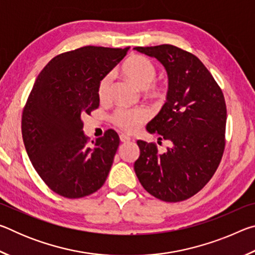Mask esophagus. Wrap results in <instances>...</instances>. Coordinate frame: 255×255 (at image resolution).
<instances>
[{
  "label": "esophagus",
  "instance_id": "esophagus-1",
  "mask_svg": "<svg viewBox=\"0 0 255 255\" xmlns=\"http://www.w3.org/2000/svg\"><path fill=\"white\" fill-rule=\"evenodd\" d=\"M120 140L123 141V143H127V141H130V137L125 135V133H120Z\"/></svg>",
  "mask_w": 255,
  "mask_h": 255
}]
</instances>
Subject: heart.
<instances>
[{
    "mask_svg": "<svg viewBox=\"0 0 255 255\" xmlns=\"http://www.w3.org/2000/svg\"><path fill=\"white\" fill-rule=\"evenodd\" d=\"M122 73L139 89H144L145 96L153 100H162L166 96L165 86L154 82L157 74L156 66L152 60L144 56L133 55L123 64ZM112 75L107 74L99 82L98 98L101 102L107 101L110 96ZM149 111L145 107H120L112 115V122L118 128L127 132H135L141 125L147 122Z\"/></svg>",
    "mask_w": 255,
    "mask_h": 255,
    "instance_id": "b5f03b06",
    "label": "heart"
}]
</instances>
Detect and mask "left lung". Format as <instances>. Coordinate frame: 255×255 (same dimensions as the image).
I'll return each mask as SVG.
<instances>
[{"label": "left lung", "mask_w": 255, "mask_h": 255, "mask_svg": "<svg viewBox=\"0 0 255 255\" xmlns=\"http://www.w3.org/2000/svg\"><path fill=\"white\" fill-rule=\"evenodd\" d=\"M161 62L169 75V92L162 110L147 125L170 146L137 140L140 155L133 164L139 182L150 195L179 202L213 178L225 149L226 103L221 86L201 60L173 45L135 47ZM161 145V141H158Z\"/></svg>", "instance_id": "left-lung-1"}]
</instances>
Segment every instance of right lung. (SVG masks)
<instances>
[{"instance_id": "right-lung-1", "label": "right lung", "mask_w": 255, "mask_h": 255, "mask_svg": "<svg viewBox=\"0 0 255 255\" xmlns=\"http://www.w3.org/2000/svg\"><path fill=\"white\" fill-rule=\"evenodd\" d=\"M128 50L85 46L66 51L51 59L34 82L21 119L23 143L34 170L59 196L83 198L106 182L119 136L108 129L92 145L82 117L99 107V82Z\"/></svg>"}]
</instances>
